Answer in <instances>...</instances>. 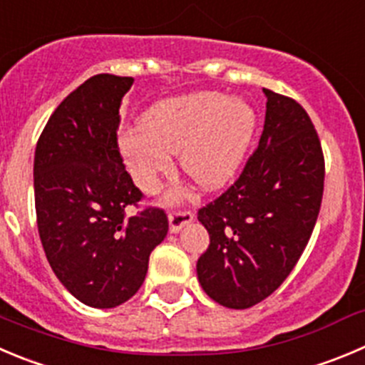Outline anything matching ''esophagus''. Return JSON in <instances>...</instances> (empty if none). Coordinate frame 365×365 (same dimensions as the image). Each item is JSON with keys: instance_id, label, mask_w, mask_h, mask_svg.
<instances>
[{"instance_id": "34e87169", "label": "esophagus", "mask_w": 365, "mask_h": 365, "mask_svg": "<svg viewBox=\"0 0 365 365\" xmlns=\"http://www.w3.org/2000/svg\"><path fill=\"white\" fill-rule=\"evenodd\" d=\"M193 213L192 211H172L168 215V222H170V232H179L180 229L188 225L190 222H193Z\"/></svg>"}]
</instances>
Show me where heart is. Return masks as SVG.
I'll list each match as a JSON object with an SVG mask.
<instances>
[{"instance_id":"b5f03b06","label":"heart","mask_w":365,"mask_h":365,"mask_svg":"<svg viewBox=\"0 0 365 365\" xmlns=\"http://www.w3.org/2000/svg\"><path fill=\"white\" fill-rule=\"evenodd\" d=\"M256 125V113L242 98L193 93L154 103L120 138V150L134 182L154 193L179 154L180 170L199 188L225 185L240 166Z\"/></svg>"}]
</instances>
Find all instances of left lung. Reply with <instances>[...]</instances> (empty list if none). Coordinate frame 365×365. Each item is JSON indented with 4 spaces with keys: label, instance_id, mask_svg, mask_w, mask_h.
I'll return each instance as SVG.
<instances>
[{
    "label": "left lung",
    "instance_id": "8db88e82",
    "mask_svg": "<svg viewBox=\"0 0 365 365\" xmlns=\"http://www.w3.org/2000/svg\"><path fill=\"white\" fill-rule=\"evenodd\" d=\"M265 125L238 180L199 210L210 247L197 262L204 292L235 310L255 307L287 279L314 231L324 158L307 110L263 89Z\"/></svg>",
    "mask_w": 365,
    "mask_h": 365
}]
</instances>
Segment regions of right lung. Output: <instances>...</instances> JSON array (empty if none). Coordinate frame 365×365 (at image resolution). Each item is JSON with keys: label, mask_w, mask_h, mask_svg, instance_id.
Listing matches in <instances>:
<instances>
[{"label": "right lung", "mask_w": 365, "mask_h": 365, "mask_svg": "<svg viewBox=\"0 0 365 365\" xmlns=\"http://www.w3.org/2000/svg\"><path fill=\"white\" fill-rule=\"evenodd\" d=\"M133 82L102 73L69 93L48 120L34 159L46 258L66 290L93 308L130 299L168 232L163 210L133 211L143 193L118 150L120 103Z\"/></svg>", "instance_id": "add662e5"}]
</instances>
